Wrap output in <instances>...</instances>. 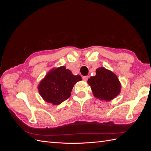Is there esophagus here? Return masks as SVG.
Returning <instances> with one entry per match:
<instances>
[{"mask_svg": "<svg viewBox=\"0 0 151 151\" xmlns=\"http://www.w3.org/2000/svg\"><path fill=\"white\" fill-rule=\"evenodd\" d=\"M88 78H89V76H83V79L84 81H86L87 80H88Z\"/></svg>", "mask_w": 151, "mask_h": 151, "instance_id": "obj_1", "label": "esophagus"}]
</instances>
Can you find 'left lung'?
Listing matches in <instances>:
<instances>
[{
    "label": "left lung",
    "mask_w": 151,
    "mask_h": 151,
    "mask_svg": "<svg viewBox=\"0 0 151 151\" xmlns=\"http://www.w3.org/2000/svg\"><path fill=\"white\" fill-rule=\"evenodd\" d=\"M94 96L101 101H110L120 93L122 85L115 74L103 67L96 70V76L88 81Z\"/></svg>",
    "instance_id": "8db88e82"
}]
</instances>
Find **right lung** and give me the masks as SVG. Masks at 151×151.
I'll list each match as a JSON object with an SVG mask.
<instances>
[{
	"label": "right lung",
	"mask_w": 151,
	"mask_h": 151,
	"mask_svg": "<svg viewBox=\"0 0 151 151\" xmlns=\"http://www.w3.org/2000/svg\"><path fill=\"white\" fill-rule=\"evenodd\" d=\"M81 80V76L74 75L65 66L55 67L41 80L38 90L45 101L58 105L70 96L73 87Z\"/></svg>",
	"instance_id": "obj_1"
}]
</instances>
